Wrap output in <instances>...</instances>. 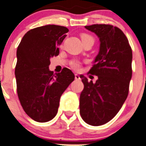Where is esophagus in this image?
<instances>
[{
	"label": "esophagus",
	"mask_w": 146,
	"mask_h": 146,
	"mask_svg": "<svg viewBox=\"0 0 146 146\" xmlns=\"http://www.w3.org/2000/svg\"><path fill=\"white\" fill-rule=\"evenodd\" d=\"M75 79H76V80H80L81 78H80L79 75H78V74H75Z\"/></svg>",
	"instance_id": "34e87169"
}]
</instances>
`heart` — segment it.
<instances>
[{"label": "heart", "instance_id": "1", "mask_svg": "<svg viewBox=\"0 0 146 146\" xmlns=\"http://www.w3.org/2000/svg\"><path fill=\"white\" fill-rule=\"evenodd\" d=\"M81 39H82V41H84V40H94L93 37H92L91 35H89V34H82ZM72 67H73L74 69L79 70V68H80V64H79V62H78V61H73V62L72 63Z\"/></svg>", "mask_w": 146, "mask_h": 146}]
</instances>
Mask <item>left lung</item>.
<instances>
[{
	"mask_svg": "<svg viewBox=\"0 0 146 146\" xmlns=\"http://www.w3.org/2000/svg\"><path fill=\"white\" fill-rule=\"evenodd\" d=\"M100 38V51L88 73L98 76L95 83L80 76L84 89L79 110L87 124L100 126L112 120L126 100L132 77V49L121 29L111 25L85 26Z\"/></svg>",
	"mask_w": 146,
	"mask_h": 146,
	"instance_id": "1",
	"label": "left lung"
}]
</instances>
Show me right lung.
I'll list each match as a JSON object with an SVG mask.
<instances>
[{
  "mask_svg": "<svg viewBox=\"0 0 146 146\" xmlns=\"http://www.w3.org/2000/svg\"><path fill=\"white\" fill-rule=\"evenodd\" d=\"M69 31L66 27L48 25L28 31L18 46L15 75L17 94L24 111L37 122L57 115L61 96L75 76L70 69L50 71V58L59 54L58 46Z\"/></svg>",
  "mask_w": 146,
  "mask_h": 146,
  "instance_id": "right-lung-1",
  "label": "right lung"
}]
</instances>
